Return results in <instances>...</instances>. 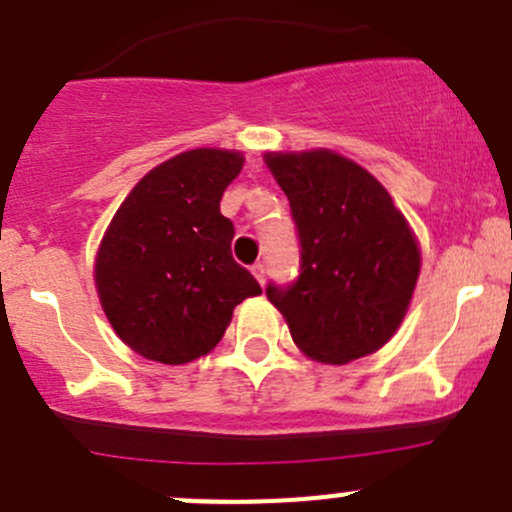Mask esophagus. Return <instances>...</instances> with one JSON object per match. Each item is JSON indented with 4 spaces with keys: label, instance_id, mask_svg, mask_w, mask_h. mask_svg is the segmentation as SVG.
Wrapping results in <instances>:
<instances>
[{
    "label": "esophagus",
    "instance_id": "34e87169",
    "mask_svg": "<svg viewBox=\"0 0 512 512\" xmlns=\"http://www.w3.org/2000/svg\"><path fill=\"white\" fill-rule=\"evenodd\" d=\"M252 275L257 278V283L265 285V265H262V262H255V265H252Z\"/></svg>",
    "mask_w": 512,
    "mask_h": 512
}]
</instances>
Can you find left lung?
Wrapping results in <instances>:
<instances>
[{"label": "left lung", "mask_w": 512, "mask_h": 512, "mask_svg": "<svg viewBox=\"0 0 512 512\" xmlns=\"http://www.w3.org/2000/svg\"><path fill=\"white\" fill-rule=\"evenodd\" d=\"M300 240L293 285H267L305 356L348 364L379 351L407 315L419 278L417 240L389 191L328 148L265 154Z\"/></svg>", "instance_id": "obj_1"}]
</instances>
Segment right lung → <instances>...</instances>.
<instances>
[{
	"label": "right lung",
	"instance_id": "obj_1",
	"mask_svg": "<svg viewBox=\"0 0 512 512\" xmlns=\"http://www.w3.org/2000/svg\"><path fill=\"white\" fill-rule=\"evenodd\" d=\"M240 151L194 148L148 171L118 207L95 257V288L113 331L159 364H189L222 341L232 310L262 288L232 257L219 212Z\"/></svg>",
	"mask_w": 512,
	"mask_h": 512
}]
</instances>
